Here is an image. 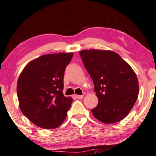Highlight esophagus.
Listing matches in <instances>:
<instances>
[{
	"label": "esophagus",
	"mask_w": 156,
	"mask_h": 156,
	"mask_svg": "<svg viewBox=\"0 0 156 156\" xmlns=\"http://www.w3.org/2000/svg\"><path fill=\"white\" fill-rule=\"evenodd\" d=\"M75 98H77V99H83V95H77V94H76V95H75Z\"/></svg>",
	"instance_id": "obj_1"
}]
</instances>
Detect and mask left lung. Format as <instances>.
Instances as JSON below:
<instances>
[{"mask_svg":"<svg viewBox=\"0 0 156 156\" xmlns=\"http://www.w3.org/2000/svg\"><path fill=\"white\" fill-rule=\"evenodd\" d=\"M79 53L98 98V105L92 110L94 117L106 124L124 119L139 94V82L133 69L114 51L84 50Z\"/></svg>","mask_w":156,"mask_h":156,"instance_id":"obj_1","label":"left lung"}]
</instances>
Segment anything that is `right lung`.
Segmentation results:
<instances>
[{
	"mask_svg": "<svg viewBox=\"0 0 156 156\" xmlns=\"http://www.w3.org/2000/svg\"><path fill=\"white\" fill-rule=\"evenodd\" d=\"M73 53L43 55L20 75L17 93L21 112L32 123L53 129L63 122L73 103L64 95V73Z\"/></svg>",
	"mask_w": 156,
	"mask_h": 156,
	"instance_id": "1",
	"label": "right lung"
}]
</instances>
